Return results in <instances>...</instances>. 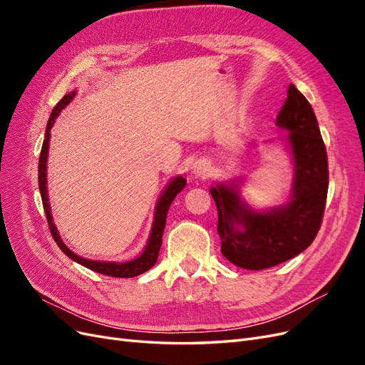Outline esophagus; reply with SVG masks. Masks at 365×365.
I'll list each match as a JSON object with an SVG mask.
<instances>
[{
	"label": "esophagus",
	"mask_w": 365,
	"mask_h": 365,
	"mask_svg": "<svg viewBox=\"0 0 365 365\" xmlns=\"http://www.w3.org/2000/svg\"><path fill=\"white\" fill-rule=\"evenodd\" d=\"M208 169H210L208 163H207L205 160H200V161H196V163L193 164L192 172H193L195 176H202V175H205V173L208 172Z\"/></svg>",
	"instance_id": "34e87169"
}]
</instances>
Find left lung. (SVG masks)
I'll return each mask as SVG.
<instances>
[{
  "mask_svg": "<svg viewBox=\"0 0 365 365\" xmlns=\"http://www.w3.org/2000/svg\"><path fill=\"white\" fill-rule=\"evenodd\" d=\"M275 125L288 132L280 140L294 164L288 202L254 210L242 200L237 180L210 187L217 207L220 252L244 269H267L298 256L322 227L329 187L327 153L314 109L292 83Z\"/></svg>",
  "mask_w": 365,
  "mask_h": 365,
  "instance_id": "left-lung-1",
  "label": "left lung"
}]
</instances>
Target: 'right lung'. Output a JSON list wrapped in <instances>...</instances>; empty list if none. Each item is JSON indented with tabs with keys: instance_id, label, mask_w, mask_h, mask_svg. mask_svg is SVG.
Returning a JSON list of instances; mask_svg holds the SVG:
<instances>
[{
	"instance_id": "right-lung-1",
	"label": "right lung",
	"mask_w": 365,
	"mask_h": 365,
	"mask_svg": "<svg viewBox=\"0 0 365 365\" xmlns=\"http://www.w3.org/2000/svg\"><path fill=\"white\" fill-rule=\"evenodd\" d=\"M76 96V91H71L68 94H65L59 103L54 106V109L51 111V115L48 118L47 123V129H46V138H43L42 143V149H41V155H39V172H38V180H39V192H41V197H42V205L43 210H46V216H47V222L51 231V236L54 239V242L59 245V248L67 254V256L81 263L82 267L101 272L105 275H109V277H121V279H129V277H135V275H140L143 272L149 271L153 264L157 263L158 259V252L161 248V240H163V231L165 227V217H168V212L169 207L172 204V201L175 200V196L178 195L184 187H185V180L182 178L181 175L175 176V178L170 180V182L165 185V189L163 190V193L160 195L158 201L155 204V212H153V222H152V228H150V235L148 239V244L145 247V250L141 251V254L138 257L132 259V260H126V262H103V260H91V259H83L81 256H77L76 252H73L67 245L63 244V240L61 239L59 231L53 222V216H51V207L48 202V192H47V158H48V146H50V130L54 125V121L59 117L62 109L67 106Z\"/></svg>"
}]
</instances>
